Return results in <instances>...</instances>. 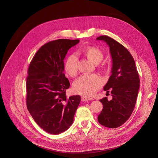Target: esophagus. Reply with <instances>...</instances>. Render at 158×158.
I'll list each match as a JSON object with an SVG mask.
<instances>
[{
    "label": "esophagus",
    "mask_w": 158,
    "mask_h": 158,
    "mask_svg": "<svg viewBox=\"0 0 158 158\" xmlns=\"http://www.w3.org/2000/svg\"><path fill=\"white\" fill-rule=\"evenodd\" d=\"M94 99L92 98L89 97V96H82L81 97V100L82 101H91L93 100Z\"/></svg>",
    "instance_id": "esophagus-1"
}]
</instances>
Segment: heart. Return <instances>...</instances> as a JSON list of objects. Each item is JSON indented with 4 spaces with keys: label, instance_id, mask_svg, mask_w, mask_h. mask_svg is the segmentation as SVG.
I'll return each instance as SVG.
<instances>
[{
    "label": "heart",
    "instance_id": "1",
    "mask_svg": "<svg viewBox=\"0 0 158 158\" xmlns=\"http://www.w3.org/2000/svg\"><path fill=\"white\" fill-rule=\"evenodd\" d=\"M84 55L92 62L98 64L104 58V53L95 46H89L83 51ZM64 69L71 77L75 76L78 71V59L76 55L69 56L64 63ZM103 85L102 79L96 74L83 75L74 83L75 91L84 96H92L99 90Z\"/></svg>",
    "mask_w": 158,
    "mask_h": 158
}]
</instances>
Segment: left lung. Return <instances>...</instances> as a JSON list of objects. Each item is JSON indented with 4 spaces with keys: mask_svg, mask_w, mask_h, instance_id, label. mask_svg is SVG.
<instances>
[{
    "mask_svg": "<svg viewBox=\"0 0 158 158\" xmlns=\"http://www.w3.org/2000/svg\"><path fill=\"white\" fill-rule=\"evenodd\" d=\"M96 40L106 42L112 59V74L104 87L107 94L110 91L112 99L108 101L105 97L99 100L103 109L98 120L102 126L115 128L124 124L133 112L140 79L135 61L125 46L106 35L100 36Z\"/></svg>",
    "mask_w": 158,
    "mask_h": 158,
    "instance_id": "left-lung-1",
    "label": "left lung"
}]
</instances>
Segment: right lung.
Wrapping results in <instances>:
<instances>
[{
    "instance_id": "right-lung-1",
    "label": "right lung",
    "mask_w": 158,
    "mask_h": 158,
    "mask_svg": "<svg viewBox=\"0 0 158 158\" xmlns=\"http://www.w3.org/2000/svg\"><path fill=\"white\" fill-rule=\"evenodd\" d=\"M79 40L59 39L42 46L31 62L26 82L27 109L46 132L59 134L72 125L79 95L66 97L70 86L64 74V59Z\"/></svg>"
}]
</instances>
